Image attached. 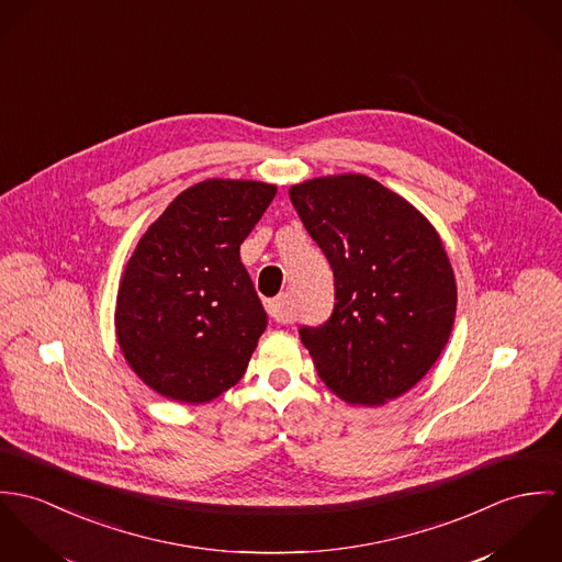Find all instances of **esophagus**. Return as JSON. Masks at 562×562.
Instances as JSON below:
<instances>
[{
    "label": "esophagus",
    "mask_w": 562,
    "mask_h": 562,
    "mask_svg": "<svg viewBox=\"0 0 562 562\" xmlns=\"http://www.w3.org/2000/svg\"><path fill=\"white\" fill-rule=\"evenodd\" d=\"M265 308L269 312V316L278 323H291L293 321V311L289 306V300L286 295H280L276 300H267L265 302Z\"/></svg>",
    "instance_id": "1"
}]
</instances>
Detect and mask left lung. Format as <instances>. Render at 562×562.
<instances>
[{
  "mask_svg": "<svg viewBox=\"0 0 562 562\" xmlns=\"http://www.w3.org/2000/svg\"><path fill=\"white\" fill-rule=\"evenodd\" d=\"M289 195L334 271L331 316L300 329L321 381L360 405L405 394L454 323L457 284L436 228L364 175L312 179Z\"/></svg>",
  "mask_w": 562,
  "mask_h": 562,
  "instance_id": "left-lung-1",
  "label": "left lung"
}]
</instances>
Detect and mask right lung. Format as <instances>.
<instances>
[{
    "label": "right lung",
    "instance_id": "add662e5",
    "mask_svg": "<svg viewBox=\"0 0 562 562\" xmlns=\"http://www.w3.org/2000/svg\"><path fill=\"white\" fill-rule=\"evenodd\" d=\"M276 186L211 179L179 193L144 233L116 302L128 367L179 403H209L248 369L267 312L239 248Z\"/></svg>",
    "mask_w": 562,
    "mask_h": 562
}]
</instances>
